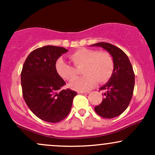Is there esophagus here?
Returning a JSON list of instances; mask_svg holds the SVG:
<instances>
[{
  "mask_svg": "<svg viewBox=\"0 0 155 155\" xmlns=\"http://www.w3.org/2000/svg\"><path fill=\"white\" fill-rule=\"evenodd\" d=\"M79 94H84V95H86V94H88L89 92H78Z\"/></svg>",
  "mask_w": 155,
  "mask_h": 155,
  "instance_id": "34e87169",
  "label": "esophagus"
}]
</instances>
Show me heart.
I'll return each mask as SVG.
<instances>
[{"mask_svg": "<svg viewBox=\"0 0 155 155\" xmlns=\"http://www.w3.org/2000/svg\"><path fill=\"white\" fill-rule=\"evenodd\" d=\"M76 68L82 67L83 77L76 80V70L62 58L57 60L55 70L62 79L71 81V87L77 91H87L99 83L106 82L114 72V60L109 53L81 48L69 55Z\"/></svg>", "mask_w": 155, "mask_h": 155, "instance_id": "obj_1", "label": "heart"}]
</instances>
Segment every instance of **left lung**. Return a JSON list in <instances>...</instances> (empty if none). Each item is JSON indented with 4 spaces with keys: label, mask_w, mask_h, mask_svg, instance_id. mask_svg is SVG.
<instances>
[{
    "label": "left lung",
    "mask_w": 155,
    "mask_h": 155,
    "mask_svg": "<svg viewBox=\"0 0 155 155\" xmlns=\"http://www.w3.org/2000/svg\"><path fill=\"white\" fill-rule=\"evenodd\" d=\"M100 47L111 55L114 60V72L108 81L100 88L104 90V98L95 107L99 116L106 119L118 117L125 111L133 97L135 74L128 57L122 49L109 43L100 42L92 44Z\"/></svg>",
    "instance_id": "8db88e82"
}]
</instances>
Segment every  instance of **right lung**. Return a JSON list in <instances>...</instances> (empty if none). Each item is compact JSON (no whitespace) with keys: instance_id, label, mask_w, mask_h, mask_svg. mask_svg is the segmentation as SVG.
I'll use <instances>...</instances> for the list:
<instances>
[{"instance_id":"right-lung-1","label":"right lung","mask_w":155,"mask_h":155,"mask_svg":"<svg viewBox=\"0 0 155 155\" xmlns=\"http://www.w3.org/2000/svg\"><path fill=\"white\" fill-rule=\"evenodd\" d=\"M68 51L64 47L44 46L26 58L21 72L22 95L36 117L48 122H60L68 116L77 92L62 90L64 80L55 70L58 58Z\"/></svg>"}]
</instances>
